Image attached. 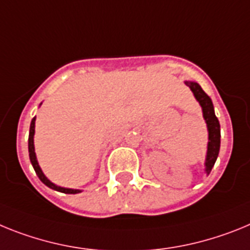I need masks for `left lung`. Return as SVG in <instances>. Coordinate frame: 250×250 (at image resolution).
I'll return each mask as SVG.
<instances>
[{
	"label": "left lung",
	"mask_w": 250,
	"mask_h": 250,
	"mask_svg": "<svg viewBox=\"0 0 250 250\" xmlns=\"http://www.w3.org/2000/svg\"><path fill=\"white\" fill-rule=\"evenodd\" d=\"M186 85L194 93L196 101L200 103L203 108V116L205 119L206 125H208V132H209V142H208V152H206L205 160V171L209 175L212 166L215 165L216 158L220 149V125L214 112V105L210 99V97L204 92L201 86L195 82H185Z\"/></svg>",
	"instance_id": "left-lung-1"
}]
</instances>
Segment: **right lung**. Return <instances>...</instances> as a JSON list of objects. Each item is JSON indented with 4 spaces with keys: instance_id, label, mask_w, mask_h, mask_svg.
<instances>
[{
    "instance_id": "1",
    "label": "right lung",
    "mask_w": 250,
    "mask_h": 250,
    "mask_svg": "<svg viewBox=\"0 0 250 250\" xmlns=\"http://www.w3.org/2000/svg\"><path fill=\"white\" fill-rule=\"evenodd\" d=\"M35 121H36V117H34L31 121V125H30V134H29V156H30V161H31L32 167H34L35 172L39 176V179L44 182L47 188H53V190L60 191V192H64V194H78L80 192V190H74V188H60V186H56L55 184L50 181L46 176L44 175V172L41 171L40 166H39V162L36 160V153H35V147H34V134H35Z\"/></svg>"
}]
</instances>
